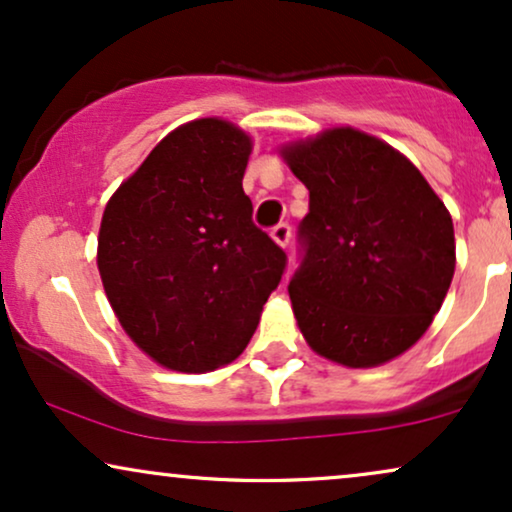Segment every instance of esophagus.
<instances>
[{"mask_svg":"<svg viewBox=\"0 0 512 512\" xmlns=\"http://www.w3.org/2000/svg\"><path fill=\"white\" fill-rule=\"evenodd\" d=\"M290 236H293V229H290V224H286V222L276 224L274 229H271V238H274L281 248H286V245L290 243Z\"/></svg>","mask_w":512,"mask_h":512,"instance_id":"34e87169","label":"esophagus"}]
</instances>
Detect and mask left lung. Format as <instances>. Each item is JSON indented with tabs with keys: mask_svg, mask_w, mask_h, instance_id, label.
<instances>
[{
	"mask_svg": "<svg viewBox=\"0 0 512 512\" xmlns=\"http://www.w3.org/2000/svg\"><path fill=\"white\" fill-rule=\"evenodd\" d=\"M283 158L309 189L288 283L304 340L352 368L399 357L454 278L449 210L404 155L357 129H328Z\"/></svg>",
	"mask_w": 512,
	"mask_h": 512,
	"instance_id": "obj_1",
	"label": "left lung"
}]
</instances>
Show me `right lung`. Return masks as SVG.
<instances>
[{"mask_svg":"<svg viewBox=\"0 0 512 512\" xmlns=\"http://www.w3.org/2000/svg\"><path fill=\"white\" fill-rule=\"evenodd\" d=\"M250 139L217 118L181 125L108 200L99 271L129 338L174 371L234 361L288 257L252 222Z\"/></svg>","mask_w":512,"mask_h":512,"instance_id":"obj_1","label":"right lung"}]
</instances>
